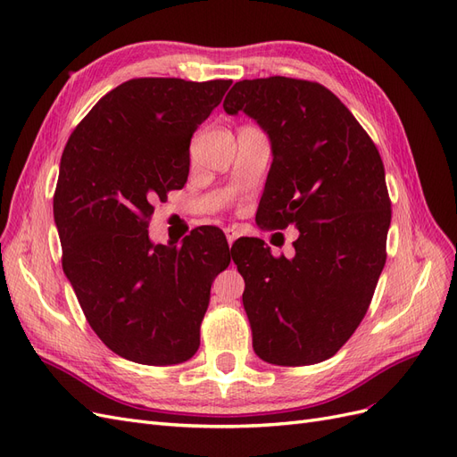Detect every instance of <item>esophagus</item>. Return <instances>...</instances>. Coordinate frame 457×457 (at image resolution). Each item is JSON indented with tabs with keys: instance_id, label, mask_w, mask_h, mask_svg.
Wrapping results in <instances>:
<instances>
[{
	"instance_id": "esophagus-1",
	"label": "esophagus",
	"mask_w": 457,
	"mask_h": 457,
	"mask_svg": "<svg viewBox=\"0 0 457 457\" xmlns=\"http://www.w3.org/2000/svg\"><path fill=\"white\" fill-rule=\"evenodd\" d=\"M225 237H227V242H228V245H232V244H234V240L238 238V232L234 230V228H225Z\"/></svg>"
}]
</instances>
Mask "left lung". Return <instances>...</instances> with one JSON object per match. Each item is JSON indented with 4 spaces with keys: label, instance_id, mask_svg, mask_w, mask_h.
<instances>
[{
    "label": "left lung",
    "instance_id": "1",
    "mask_svg": "<svg viewBox=\"0 0 457 457\" xmlns=\"http://www.w3.org/2000/svg\"><path fill=\"white\" fill-rule=\"evenodd\" d=\"M223 108L242 110L270 139L259 225L299 230L292 259L272 257L257 238L230 247L253 351L276 366L328 361L362 322L385 267L391 200L379 152L316 81L244 79Z\"/></svg>",
    "mask_w": 457,
    "mask_h": 457
}]
</instances>
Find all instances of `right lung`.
<instances>
[{"instance_id": "add662e5", "label": "right lung", "mask_w": 457, "mask_h": 457, "mask_svg": "<svg viewBox=\"0 0 457 457\" xmlns=\"http://www.w3.org/2000/svg\"><path fill=\"white\" fill-rule=\"evenodd\" d=\"M230 79L137 78L96 103L68 139L53 196L62 270L110 351L148 366L181 364L200 347L215 276L230 262L223 230L152 244L154 202L183 188L190 139Z\"/></svg>"}]
</instances>
